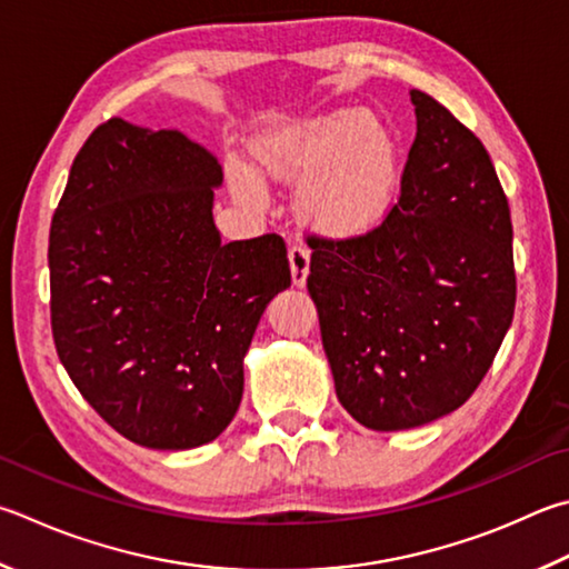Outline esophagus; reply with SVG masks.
<instances>
[{
  "label": "esophagus",
  "instance_id": "obj_1",
  "mask_svg": "<svg viewBox=\"0 0 569 569\" xmlns=\"http://www.w3.org/2000/svg\"><path fill=\"white\" fill-rule=\"evenodd\" d=\"M288 261H291V278H293V286L303 288L306 286V278L308 271H311V251L306 249V246H291L288 249Z\"/></svg>",
  "mask_w": 569,
  "mask_h": 569
}]
</instances>
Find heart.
I'll return each instance as SVG.
<instances>
[{"label": "heart", "mask_w": 569, "mask_h": 569, "mask_svg": "<svg viewBox=\"0 0 569 569\" xmlns=\"http://www.w3.org/2000/svg\"><path fill=\"white\" fill-rule=\"evenodd\" d=\"M258 169L278 181H296V209L328 236H356L383 219L400 181L396 133L378 117L336 111L256 143ZM229 181L241 201L261 203L266 186L256 171L231 163Z\"/></svg>", "instance_id": "b5f03b06"}]
</instances>
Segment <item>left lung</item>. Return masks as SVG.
Instances as JSON below:
<instances>
[{"instance_id":"left-lung-1","label":"left lung","mask_w":569,"mask_h":569,"mask_svg":"<svg viewBox=\"0 0 569 569\" xmlns=\"http://www.w3.org/2000/svg\"><path fill=\"white\" fill-rule=\"evenodd\" d=\"M416 141L378 229L308 236L336 396L360 426H426L468 400L515 313L510 206L482 141L412 89Z\"/></svg>"}]
</instances>
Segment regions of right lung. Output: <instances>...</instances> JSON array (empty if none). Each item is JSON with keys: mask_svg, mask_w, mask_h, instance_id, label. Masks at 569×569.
I'll list each match as a JSON object with an SVG mask.
<instances>
[{"mask_svg": "<svg viewBox=\"0 0 569 569\" xmlns=\"http://www.w3.org/2000/svg\"><path fill=\"white\" fill-rule=\"evenodd\" d=\"M209 149L109 119L71 163L51 219V333L71 383L123 438L189 450L243 396L258 320L291 286L286 243H221Z\"/></svg>", "mask_w": 569, "mask_h": 569, "instance_id": "1", "label": "right lung"}]
</instances>
